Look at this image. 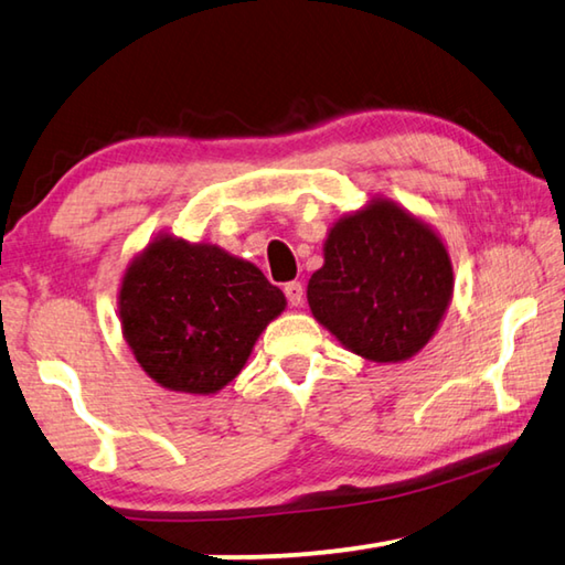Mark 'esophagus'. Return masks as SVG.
Segmentation results:
<instances>
[{
	"instance_id": "obj_1",
	"label": "esophagus",
	"mask_w": 565,
	"mask_h": 565,
	"mask_svg": "<svg viewBox=\"0 0 565 565\" xmlns=\"http://www.w3.org/2000/svg\"><path fill=\"white\" fill-rule=\"evenodd\" d=\"M284 294H286V299H289L291 306H301L303 303V286L299 281L284 284Z\"/></svg>"
}]
</instances>
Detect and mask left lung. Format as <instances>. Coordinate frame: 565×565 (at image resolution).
I'll list each match as a JSON object with an SVG mask.
<instances>
[{"label":"left lung","instance_id":"obj_1","mask_svg":"<svg viewBox=\"0 0 565 565\" xmlns=\"http://www.w3.org/2000/svg\"><path fill=\"white\" fill-rule=\"evenodd\" d=\"M454 294V266L431 226L388 199L339 218L306 299L321 327L376 363L426 347Z\"/></svg>","mask_w":565,"mask_h":565}]
</instances>
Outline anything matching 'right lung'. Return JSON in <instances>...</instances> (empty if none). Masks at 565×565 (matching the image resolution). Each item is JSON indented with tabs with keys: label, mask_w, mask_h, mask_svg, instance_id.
I'll list each match as a JSON object with an SVG mask.
<instances>
[{
	"label": "right lung",
	"mask_w": 565,
	"mask_h": 565,
	"mask_svg": "<svg viewBox=\"0 0 565 565\" xmlns=\"http://www.w3.org/2000/svg\"><path fill=\"white\" fill-rule=\"evenodd\" d=\"M284 306L254 264L171 234L129 264L119 289L121 333L139 366L159 386L202 396L238 376Z\"/></svg>",
	"instance_id": "right-lung-1"
}]
</instances>
